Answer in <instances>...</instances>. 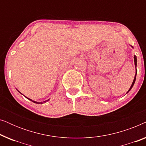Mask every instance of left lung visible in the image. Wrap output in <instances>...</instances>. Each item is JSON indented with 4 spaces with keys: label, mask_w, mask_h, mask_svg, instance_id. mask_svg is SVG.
I'll use <instances>...</instances> for the list:
<instances>
[{
    "label": "left lung",
    "mask_w": 146,
    "mask_h": 146,
    "mask_svg": "<svg viewBox=\"0 0 146 146\" xmlns=\"http://www.w3.org/2000/svg\"><path fill=\"white\" fill-rule=\"evenodd\" d=\"M131 47L133 48V47L132 46H131ZM133 58H134V64H135V76H134V79H133V82H132V84H131V86H130V88H129V89L128 90V91L127 92V93H128L129 91H130V90L132 88V87H133V84H134V83H135V79H136V74H137V70H136V66H137V58H136V56L135 55H134V56H133ZM126 93V94H127Z\"/></svg>",
    "instance_id": "left-lung-1"
}]
</instances>
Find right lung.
<instances>
[{
  "mask_svg": "<svg viewBox=\"0 0 146 146\" xmlns=\"http://www.w3.org/2000/svg\"><path fill=\"white\" fill-rule=\"evenodd\" d=\"M18 91H19V90H18ZM19 92H20L19 91ZM20 93H21V92H20ZM26 97V96H25ZM26 98H27V99H29V100H31V101H32V102H33L34 103H36V104H44V103H46V102L47 101H48L50 99H48V100H46V101H44V102H36V101H34V100H31V99H30V98H27V97H26Z\"/></svg>",
  "mask_w": 146,
  "mask_h": 146,
  "instance_id": "add662e5",
  "label": "right lung"
}]
</instances>
